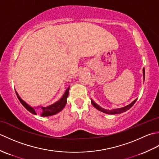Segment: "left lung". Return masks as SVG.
<instances>
[{
    "label": "left lung",
    "mask_w": 159,
    "mask_h": 159,
    "mask_svg": "<svg viewBox=\"0 0 159 159\" xmlns=\"http://www.w3.org/2000/svg\"><path fill=\"white\" fill-rule=\"evenodd\" d=\"M143 79H145V69L144 68L143 69ZM136 100H137V99L134 100L133 102H131L130 104H128V105H127L126 107L120 108V109H113V110L104 109H103V108L100 107V106L98 105V104L96 102H94V101H93L92 100V105L96 108V109L99 110L100 111H101V112H103L104 113H107V114L113 115V114H120V113L125 112V111H126L127 110L130 109V108L133 106V104L135 103Z\"/></svg>",
    "instance_id": "obj_1"
}]
</instances>
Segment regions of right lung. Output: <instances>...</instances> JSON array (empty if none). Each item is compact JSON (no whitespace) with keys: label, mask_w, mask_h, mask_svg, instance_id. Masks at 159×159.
Here are the masks:
<instances>
[{"label":"right lung","mask_w":159,"mask_h":159,"mask_svg":"<svg viewBox=\"0 0 159 159\" xmlns=\"http://www.w3.org/2000/svg\"><path fill=\"white\" fill-rule=\"evenodd\" d=\"M69 89H70V87L67 88L66 91V92L64 93L63 96H62L61 98L59 100L57 101L55 103H54L51 105L48 106V107H42V113L41 114V116L42 117H47V116H53V115H55L57 113H58L59 112H60L64 107H65L66 104L67 103V98L69 94ZM16 93V95L18 96V99L20 100V102H21V104L22 105L25 107V109H27L30 113H31L34 115H36V112H35V109L36 108H33L31 106H29V104L25 102V101L22 100V99H21L18 95V93ZM39 107H38V108Z\"/></svg>","instance_id":"add662e5"}]
</instances>
